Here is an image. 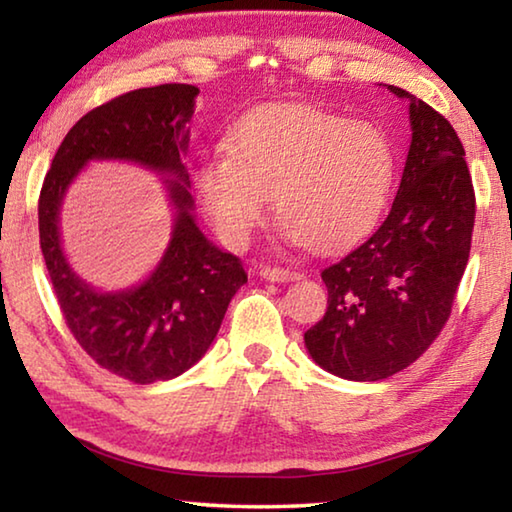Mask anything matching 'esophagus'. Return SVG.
Returning a JSON list of instances; mask_svg holds the SVG:
<instances>
[{"label":"esophagus","mask_w":512,"mask_h":512,"mask_svg":"<svg viewBox=\"0 0 512 512\" xmlns=\"http://www.w3.org/2000/svg\"><path fill=\"white\" fill-rule=\"evenodd\" d=\"M259 275H262L268 282H293L302 277L298 271H291V268H282V266H262Z\"/></svg>","instance_id":"esophagus-1"}]
</instances>
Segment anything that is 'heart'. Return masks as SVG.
Segmentation results:
<instances>
[{"label": "heart", "mask_w": 512, "mask_h": 512, "mask_svg": "<svg viewBox=\"0 0 512 512\" xmlns=\"http://www.w3.org/2000/svg\"><path fill=\"white\" fill-rule=\"evenodd\" d=\"M395 183L384 128L305 103L262 106L239 121L225 155L198 169V198L225 244H248L268 198L284 235L314 253H334L375 228Z\"/></svg>", "instance_id": "b5f03b06"}]
</instances>
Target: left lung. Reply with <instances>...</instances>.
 <instances>
[{"label":"left lung","instance_id":"1","mask_svg":"<svg viewBox=\"0 0 512 512\" xmlns=\"http://www.w3.org/2000/svg\"><path fill=\"white\" fill-rule=\"evenodd\" d=\"M409 99L411 149L386 221L320 277L327 311L305 332L320 368L352 381L404 370L438 339L470 257L476 198L452 124Z\"/></svg>","mask_w":512,"mask_h":512}]
</instances>
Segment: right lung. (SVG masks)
<instances>
[{"mask_svg": "<svg viewBox=\"0 0 512 512\" xmlns=\"http://www.w3.org/2000/svg\"><path fill=\"white\" fill-rule=\"evenodd\" d=\"M198 88L164 83L110 99L83 115L51 160L38 201L40 248L56 300L76 343L112 375L153 384L183 375L210 348L235 293L248 282L241 259L196 228L183 164ZM90 159H131L169 172L179 216L168 253L140 288L101 294L68 268L57 212L71 180Z\"/></svg>", "mask_w": 512, "mask_h": 512, "instance_id": "obj_1", "label": "right lung"}]
</instances>
